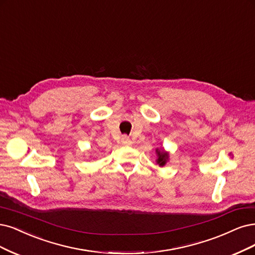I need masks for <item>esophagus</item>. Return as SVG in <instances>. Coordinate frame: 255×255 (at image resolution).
Returning <instances> with one entry per match:
<instances>
[{
	"mask_svg": "<svg viewBox=\"0 0 255 255\" xmlns=\"http://www.w3.org/2000/svg\"><path fill=\"white\" fill-rule=\"evenodd\" d=\"M121 142L124 143L125 145H128L130 143V140H129V138L127 135H124V136H122V138H121Z\"/></svg>",
	"mask_w": 255,
	"mask_h": 255,
	"instance_id": "1",
	"label": "esophagus"
}]
</instances>
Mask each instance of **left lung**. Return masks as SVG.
Instances as JSON below:
<instances>
[{
  "mask_svg": "<svg viewBox=\"0 0 255 255\" xmlns=\"http://www.w3.org/2000/svg\"><path fill=\"white\" fill-rule=\"evenodd\" d=\"M158 153V159H157V163H159V165H164L166 159L169 158V154L166 152H157Z\"/></svg>",
  "mask_w": 255,
  "mask_h": 255,
  "instance_id": "8db88e82",
  "label": "left lung"
}]
</instances>
